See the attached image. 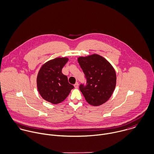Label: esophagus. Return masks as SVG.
I'll return each mask as SVG.
<instances>
[{"label":"esophagus","mask_w":154,"mask_h":154,"mask_svg":"<svg viewBox=\"0 0 154 154\" xmlns=\"http://www.w3.org/2000/svg\"><path fill=\"white\" fill-rule=\"evenodd\" d=\"M74 87H75V88H78V87H79V84H78V82H76V83L74 85Z\"/></svg>","instance_id":"34e87169"}]
</instances>
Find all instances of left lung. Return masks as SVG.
<instances>
[{
    "label": "left lung",
    "mask_w": 154,
    "mask_h": 154,
    "mask_svg": "<svg viewBox=\"0 0 154 154\" xmlns=\"http://www.w3.org/2000/svg\"><path fill=\"white\" fill-rule=\"evenodd\" d=\"M78 61L87 79L79 90L90 104L97 106L106 102L115 88L116 76L110 63L98 54L80 57Z\"/></svg>",
    "instance_id": "8db88e82"
}]
</instances>
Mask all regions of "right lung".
Instances as JSON below:
<instances>
[{
    "instance_id": "right-lung-1",
    "label": "right lung",
    "mask_w": 154,
    "mask_h": 154,
    "mask_svg": "<svg viewBox=\"0 0 154 154\" xmlns=\"http://www.w3.org/2000/svg\"><path fill=\"white\" fill-rule=\"evenodd\" d=\"M67 57L55 58L42 65L37 76V87L41 97L52 104L64 101L74 88L68 82L67 76L61 72L68 61Z\"/></svg>"
}]
</instances>
